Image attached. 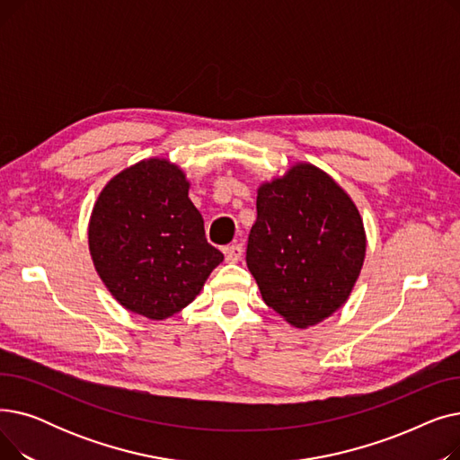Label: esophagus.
I'll return each mask as SVG.
<instances>
[{"label":"esophagus","instance_id":"esophagus-1","mask_svg":"<svg viewBox=\"0 0 460 460\" xmlns=\"http://www.w3.org/2000/svg\"><path fill=\"white\" fill-rule=\"evenodd\" d=\"M224 253H226V261H227V262H238L240 257H243V246H240V244L226 246V248H224Z\"/></svg>","mask_w":460,"mask_h":460}]
</instances>
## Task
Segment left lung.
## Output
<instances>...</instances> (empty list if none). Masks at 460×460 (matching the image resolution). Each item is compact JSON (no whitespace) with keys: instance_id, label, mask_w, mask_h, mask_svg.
<instances>
[{"instance_id":"obj_1","label":"left lung","mask_w":460,"mask_h":460,"mask_svg":"<svg viewBox=\"0 0 460 460\" xmlns=\"http://www.w3.org/2000/svg\"><path fill=\"white\" fill-rule=\"evenodd\" d=\"M367 250L349 193L298 162L257 190L246 262L269 307L296 328L315 326L350 296Z\"/></svg>"}]
</instances>
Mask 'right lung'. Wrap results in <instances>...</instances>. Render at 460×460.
Returning <instances> with one entry per match:
<instances>
[{
  "label": "right lung",
  "instance_id": "add662e5",
  "mask_svg": "<svg viewBox=\"0 0 460 460\" xmlns=\"http://www.w3.org/2000/svg\"><path fill=\"white\" fill-rule=\"evenodd\" d=\"M190 182L167 158L141 160L101 191L89 220L96 274L125 309L164 321L196 300L224 253L205 238Z\"/></svg>",
  "mask_w": 460,
  "mask_h": 460
}]
</instances>
